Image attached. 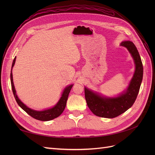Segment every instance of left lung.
Returning <instances> with one entry per match:
<instances>
[{
    "mask_svg": "<svg viewBox=\"0 0 155 155\" xmlns=\"http://www.w3.org/2000/svg\"><path fill=\"white\" fill-rule=\"evenodd\" d=\"M127 48L134 59L136 69L127 91L116 97H104L85 88L87 104L96 116L113 118L133 106L137 99L143 78V65L138 50L133 42L127 41L120 45Z\"/></svg>",
    "mask_w": 155,
    "mask_h": 155,
    "instance_id": "8db88e82",
    "label": "left lung"
}]
</instances>
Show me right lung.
<instances>
[{
	"label": "right lung",
	"mask_w": 155,
	"mask_h": 155,
	"mask_svg": "<svg viewBox=\"0 0 155 155\" xmlns=\"http://www.w3.org/2000/svg\"><path fill=\"white\" fill-rule=\"evenodd\" d=\"M15 59H16V57L13 59L11 70H12L13 67L14 66V64H15ZM10 78H11V84H12V91L13 93L14 97H15V99L18 104V105H19L22 108V109L26 112V113H28L30 116H31L32 118H34L36 120H40V121H50V120H51L54 118H58V116H59L61 114H62V112H63L65 107H66L68 94L70 92V90H71V88L73 86V85H70L68 86L67 88H65L63 94L60 98L59 101H58V104H56V105H55L54 107L51 108V109H47V110H43V111H37V110H32V109H30V108L28 107L27 106H26L18 98V97L16 94L15 87H14V85H13V76H12V71H11V74H10Z\"/></svg>",
	"instance_id": "obj_1"
}]
</instances>
